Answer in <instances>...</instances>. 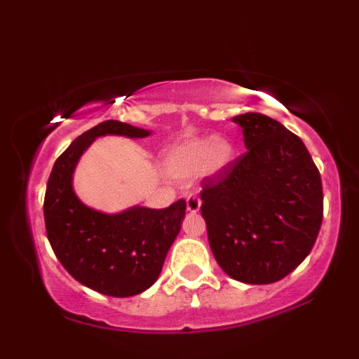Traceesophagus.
<instances>
[{"label":"esophagus","instance_id":"34e87169","mask_svg":"<svg viewBox=\"0 0 359 359\" xmlns=\"http://www.w3.org/2000/svg\"><path fill=\"white\" fill-rule=\"evenodd\" d=\"M186 209L189 210L191 214H196L201 209V199L196 194H189L188 199H186Z\"/></svg>","mask_w":359,"mask_h":359}]
</instances>
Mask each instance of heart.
Masks as SVG:
<instances>
[{
    "instance_id": "1",
    "label": "heart",
    "mask_w": 359,
    "mask_h": 359,
    "mask_svg": "<svg viewBox=\"0 0 359 359\" xmlns=\"http://www.w3.org/2000/svg\"><path fill=\"white\" fill-rule=\"evenodd\" d=\"M235 156V147L224 137H194L171 147L161 166L170 178L186 181L222 171Z\"/></svg>"
}]
</instances>
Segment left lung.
Wrapping results in <instances>:
<instances>
[{
	"mask_svg": "<svg viewBox=\"0 0 359 359\" xmlns=\"http://www.w3.org/2000/svg\"><path fill=\"white\" fill-rule=\"evenodd\" d=\"M247 151L203 186L201 214L214 258L230 278L276 283L301 264L323 217L322 180L311 154L281 122L233 117Z\"/></svg>",
	"mask_w": 359,
	"mask_h": 359,
	"instance_id": "1",
	"label": "left lung"
}]
</instances>
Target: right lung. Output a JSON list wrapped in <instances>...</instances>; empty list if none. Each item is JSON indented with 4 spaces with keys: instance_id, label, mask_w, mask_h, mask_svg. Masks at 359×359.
Segmentation results:
<instances>
[{
    "instance_id": "1",
    "label": "right lung",
    "mask_w": 359,
    "mask_h": 359,
    "mask_svg": "<svg viewBox=\"0 0 359 359\" xmlns=\"http://www.w3.org/2000/svg\"><path fill=\"white\" fill-rule=\"evenodd\" d=\"M102 135L142 139L150 130L104 121L76 137L48 176L43 219L53 253L78 283L106 296L130 297L158 279L180 233L186 201L166 209L135 205L119 214H102L83 204L73 191V171L83 151Z\"/></svg>"
}]
</instances>
